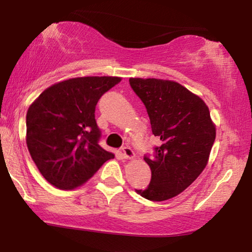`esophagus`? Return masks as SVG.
Segmentation results:
<instances>
[{
	"label": "esophagus",
	"mask_w": 252,
	"mask_h": 252,
	"mask_svg": "<svg viewBox=\"0 0 252 252\" xmlns=\"http://www.w3.org/2000/svg\"><path fill=\"white\" fill-rule=\"evenodd\" d=\"M123 155H124V157L126 158V159H133V158L135 157V154H134L132 148H129V147H124L123 148Z\"/></svg>",
	"instance_id": "1"
}]
</instances>
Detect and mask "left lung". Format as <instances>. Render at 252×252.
<instances>
[{
    "label": "left lung",
    "mask_w": 252,
    "mask_h": 252,
    "mask_svg": "<svg viewBox=\"0 0 252 252\" xmlns=\"http://www.w3.org/2000/svg\"><path fill=\"white\" fill-rule=\"evenodd\" d=\"M129 85L146 105L155 136L161 146L144 157L151 170L148 188L137 194L149 201H166L189 187L204 170L216 139L205 102L175 81L130 78Z\"/></svg>",
    "instance_id": "left-lung-1"
}]
</instances>
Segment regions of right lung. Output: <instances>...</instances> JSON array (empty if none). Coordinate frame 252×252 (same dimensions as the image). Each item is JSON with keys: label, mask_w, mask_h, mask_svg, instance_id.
Segmentation results:
<instances>
[{"label": "right lung", "mask_w": 252, "mask_h": 252, "mask_svg": "<svg viewBox=\"0 0 252 252\" xmlns=\"http://www.w3.org/2000/svg\"><path fill=\"white\" fill-rule=\"evenodd\" d=\"M119 77H80L41 93L26 115V144L43 178L71 190L88 181L115 155L99 147L95 108Z\"/></svg>", "instance_id": "obj_1"}]
</instances>
